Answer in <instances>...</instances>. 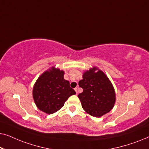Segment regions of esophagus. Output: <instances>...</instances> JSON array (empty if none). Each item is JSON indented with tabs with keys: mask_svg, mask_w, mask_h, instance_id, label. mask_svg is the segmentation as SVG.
I'll list each match as a JSON object with an SVG mask.
<instances>
[{
	"mask_svg": "<svg viewBox=\"0 0 149 149\" xmlns=\"http://www.w3.org/2000/svg\"><path fill=\"white\" fill-rule=\"evenodd\" d=\"M74 90H75V91H76V93L77 94V93H78V91H77V90H78V89H77V87H76V88H74Z\"/></svg>",
	"mask_w": 149,
	"mask_h": 149,
	"instance_id": "obj_1",
	"label": "esophagus"
}]
</instances>
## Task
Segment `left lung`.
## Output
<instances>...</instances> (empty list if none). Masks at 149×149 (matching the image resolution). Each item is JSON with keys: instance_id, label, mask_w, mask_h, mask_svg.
I'll return each instance as SVG.
<instances>
[{"instance_id": "1", "label": "left lung", "mask_w": 149, "mask_h": 149, "mask_svg": "<svg viewBox=\"0 0 149 149\" xmlns=\"http://www.w3.org/2000/svg\"><path fill=\"white\" fill-rule=\"evenodd\" d=\"M95 67L84 72L79 85L83 91L79 93L83 109L89 115L100 117L109 113L115 102V92L111 81L102 71Z\"/></svg>"}]
</instances>
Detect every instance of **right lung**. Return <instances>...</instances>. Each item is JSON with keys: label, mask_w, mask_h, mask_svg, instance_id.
Returning <instances> with one entry per match:
<instances>
[{"label": "right lung", "mask_w": 149, "mask_h": 149, "mask_svg": "<svg viewBox=\"0 0 149 149\" xmlns=\"http://www.w3.org/2000/svg\"><path fill=\"white\" fill-rule=\"evenodd\" d=\"M64 71L58 68L46 71L37 79L33 87L34 102L47 114L56 113L62 108L70 95L76 92L64 79Z\"/></svg>", "instance_id": "1"}]
</instances>
